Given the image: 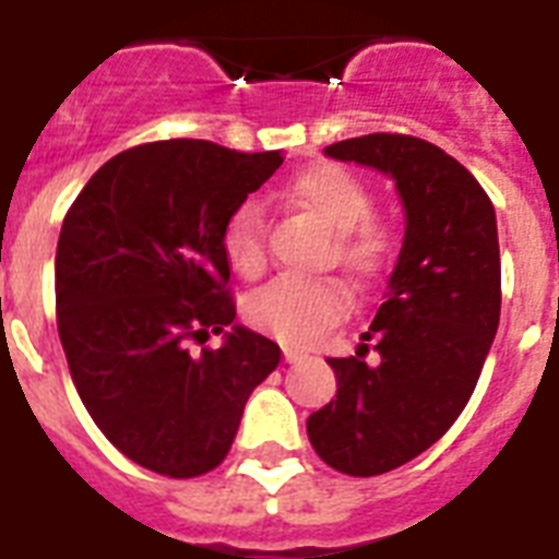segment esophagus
<instances>
[{"label":"esophagus","instance_id":"34e87169","mask_svg":"<svg viewBox=\"0 0 559 559\" xmlns=\"http://www.w3.org/2000/svg\"><path fill=\"white\" fill-rule=\"evenodd\" d=\"M284 359H287V362H298V354H296V350L284 348Z\"/></svg>","mask_w":559,"mask_h":559}]
</instances>
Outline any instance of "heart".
Masks as SVG:
<instances>
[{
    "instance_id": "heart-1",
    "label": "heart",
    "mask_w": 559,
    "mask_h": 559,
    "mask_svg": "<svg viewBox=\"0 0 559 559\" xmlns=\"http://www.w3.org/2000/svg\"><path fill=\"white\" fill-rule=\"evenodd\" d=\"M287 200L331 228L336 235V254L348 270L359 275L380 270L389 254V235L385 228L368 219L371 193L354 174L336 165L305 170L287 186ZM223 252L237 275H261L266 266V228L261 205L246 202L231 214L223 231ZM342 310L345 296L336 284L296 275H281L263 284L246 301V316L254 328L298 348L322 340V333L340 322Z\"/></svg>"
}]
</instances>
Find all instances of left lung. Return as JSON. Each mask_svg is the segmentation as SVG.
<instances>
[{
    "mask_svg": "<svg viewBox=\"0 0 559 559\" xmlns=\"http://www.w3.org/2000/svg\"><path fill=\"white\" fill-rule=\"evenodd\" d=\"M324 156L380 170L406 217L357 357L328 359L336 400L307 417L324 464L380 476L429 450L476 389L502 307L496 211L476 177L424 139L359 135L324 147ZM368 347L374 359L366 364Z\"/></svg>",
    "mask_w": 559,
    "mask_h": 559,
    "instance_id": "obj_1",
    "label": "left lung"
}]
</instances>
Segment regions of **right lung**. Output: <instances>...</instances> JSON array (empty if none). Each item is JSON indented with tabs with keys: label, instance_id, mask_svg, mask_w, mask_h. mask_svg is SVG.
Returning a JSON list of instances; mask_svg holds the SVG:
<instances>
[{
	"label": "right lung",
	"instance_id": "obj_1",
	"mask_svg": "<svg viewBox=\"0 0 559 559\" xmlns=\"http://www.w3.org/2000/svg\"><path fill=\"white\" fill-rule=\"evenodd\" d=\"M281 162L197 139L142 144L98 168L63 219L57 331L74 389L107 441L159 476L217 467L281 362L275 342L231 324L223 252L231 214ZM209 332L224 345L191 355L187 340Z\"/></svg>",
	"mask_w": 559,
	"mask_h": 559
}]
</instances>
